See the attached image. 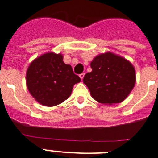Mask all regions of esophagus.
Masks as SVG:
<instances>
[{
    "label": "esophagus",
    "instance_id": "34e87169",
    "mask_svg": "<svg viewBox=\"0 0 158 158\" xmlns=\"http://www.w3.org/2000/svg\"><path fill=\"white\" fill-rule=\"evenodd\" d=\"M84 76H85V73H81L80 75H79V77H80L81 79V80H82V79H83V78H84Z\"/></svg>",
    "mask_w": 158,
    "mask_h": 158
}]
</instances>
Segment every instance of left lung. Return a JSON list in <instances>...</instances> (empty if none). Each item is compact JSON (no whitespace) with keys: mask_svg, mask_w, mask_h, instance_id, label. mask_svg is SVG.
<instances>
[{"mask_svg":"<svg viewBox=\"0 0 158 158\" xmlns=\"http://www.w3.org/2000/svg\"><path fill=\"white\" fill-rule=\"evenodd\" d=\"M91 73L83 82L100 103H119L127 97L135 82V69L124 58L110 52L98 56L91 62Z\"/></svg>","mask_w":158,"mask_h":158,"instance_id":"obj_1","label":"left lung"}]
</instances>
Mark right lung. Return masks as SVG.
Instances as JSON below:
<instances>
[{
	"label": "right lung",
	"mask_w": 158,
	"mask_h": 158,
	"mask_svg": "<svg viewBox=\"0 0 158 158\" xmlns=\"http://www.w3.org/2000/svg\"><path fill=\"white\" fill-rule=\"evenodd\" d=\"M81 78L71 65L64 63L60 54L50 52L35 59L27 72V85L31 94L40 104L53 106L69 97Z\"/></svg>",
	"instance_id": "right-lung-1"
}]
</instances>
